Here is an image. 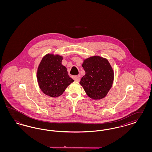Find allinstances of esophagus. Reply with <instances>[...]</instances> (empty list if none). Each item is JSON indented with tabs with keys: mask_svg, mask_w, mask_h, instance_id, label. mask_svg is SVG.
<instances>
[{
	"mask_svg": "<svg viewBox=\"0 0 152 152\" xmlns=\"http://www.w3.org/2000/svg\"><path fill=\"white\" fill-rule=\"evenodd\" d=\"M73 79L76 82H79L80 80L79 77H78V76H75L73 77Z\"/></svg>",
	"mask_w": 152,
	"mask_h": 152,
	"instance_id": "34e87169",
	"label": "esophagus"
}]
</instances>
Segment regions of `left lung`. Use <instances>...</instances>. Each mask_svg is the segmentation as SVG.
Here are the masks:
<instances>
[{
    "instance_id": "obj_1",
    "label": "left lung",
    "mask_w": 152,
    "mask_h": 152,
    "mask_svg": "<svg viewBox=\"0 0 152 152\" xmlns=\"http://www.w3.org/2000/svg\"><path fill=\"white\" fill-rule=\"evenodd\" d=\"M82 66L86 75L80 84L92 99L104 98L112 86L114 73L108 61L100 56H92L84 61Z\"/></svg>"
}]
</instances>
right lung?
Here are the masks:
<instances>
[{
	"label": "right lung",
	"instance_id": "right-lung-1",
	"mask_svg": "<svg viewBox=\"0 0 152 152\" xmlns=\"http://www.w3.org/2000/svg\"><path fill=\"white\" fill-rule=\"evenodd\" d=\"M63 58L59 55H46L39 65L37 78L40 88L44 94L56 97L74 81L68 75L66 67L62 65Z\"/></svg>",
	"mask_w": 152,
	"mask_h": 152
}]
</instances>
